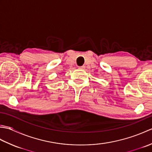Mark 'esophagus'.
Wrapping results in <instances>:
<instances>
[{"mask_svg":"<svg viewBox=\"0 0 152 152\" xmlns=\"http://www.w3.org/2000/svg\"><path fill=\"white\" fill-rule=\"evenodd\" d=\"M78 69L80 70H84L85 69V66H79Z\"/></svg>","mask_w":152,"mask_h":152,"instance_id":"esophagus-1","label":"esophagus"}]
</instances>
